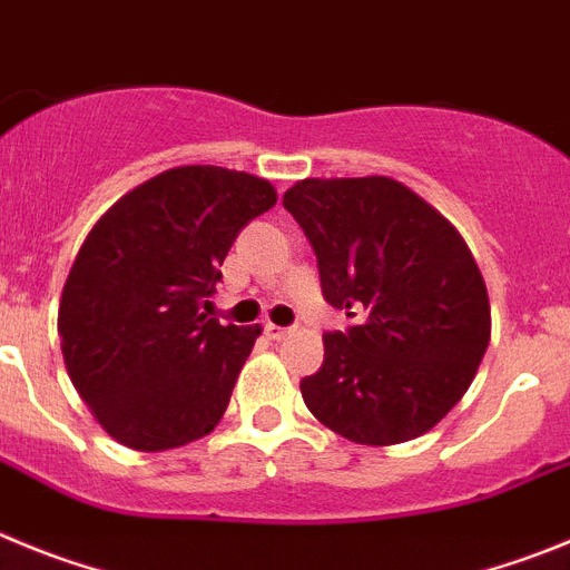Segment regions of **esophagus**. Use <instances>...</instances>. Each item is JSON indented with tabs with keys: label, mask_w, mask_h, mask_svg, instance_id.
<instances>
[{
	"label": "esophagus",
	"mask_w": 570,
	"mask_h": 570,
	"mask_svg": "<svg viewBox=\"0 0 570 570\" xmlns=\"http://www.w3.org/2000/svg\"><path fill=\"white\" fill-rule=\"evenodd\" d=\"M264 332L269 337H273V341H281V337H286L289 335V326H275V323H264Z\"/></svg>",
	"instance_id": "esophagus-1"
}]
</instances>
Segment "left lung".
Instances as JSON below:
<instances>
[{"mask_svg": "<svg viewBox=\"0 0 570 570\" xmlns=\"http://www.w3.org/2000/svg\"><path fill=\"white\" fill-rule=\"evenodd\" d=\"M284 207L315 247L323 297L357 317L323 337V366L301 381L306 409L361 445L434 429L469 392L491 337L463 235L389 176L304 178Z\"/></svg>", "mask_w": 570, "mask_h": 570, "instance_id": "left-lung-1", "label": "left lung"}]
</instances>
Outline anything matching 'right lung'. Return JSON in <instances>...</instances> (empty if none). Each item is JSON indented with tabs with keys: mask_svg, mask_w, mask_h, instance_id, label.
<instances>
[{
	"mask_svg": "<svg viewBox=\"0 0 570 570\" xmlns=\"http://www.w3.org/2000/svg\"><path fill=\"white\" fill-rule=\"evenodd\" d=\"M275 202L266 178L189 164L138 184L87 233L61 289V357L116 443L178 449L224 417L261 326H222L202 304Z\"/></svg>",
	"mask_w": 570,
	"mask_h": 570,
	"instance_id": "1",
	"label": "right lung"
}]
</instances>
